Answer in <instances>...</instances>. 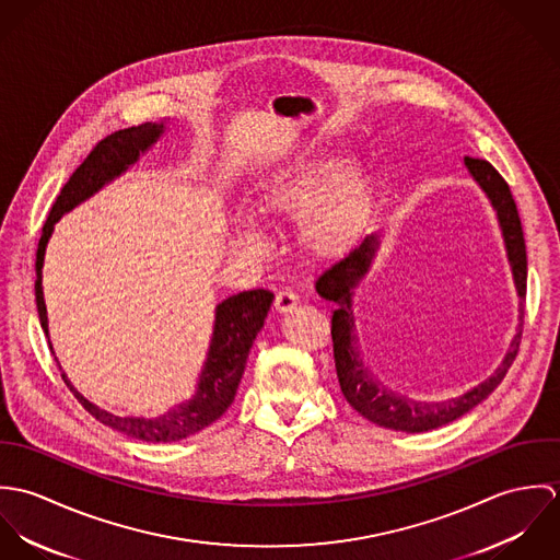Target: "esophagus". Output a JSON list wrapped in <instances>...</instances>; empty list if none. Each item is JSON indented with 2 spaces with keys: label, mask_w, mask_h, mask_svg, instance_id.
Masks as SVG:
<instances>
[{
  "label": "esophagus",
  "mask_w": 560,
  "mask_h": 560,
  "mask_svg": "<svg viewBox=\"0 0 560 560\" xmlns=\"http://www.w3.org/2000/svg\"><path fill=\"white\" fill-rule=\"evenodd\" d=\"M298 304H300V298L291 291V289H282V291H278L276 293V311L280 313V315H289V313H293L295 308H298Z\"/></svg>",
  "instance_id": "34e87169"
}]
</instances>
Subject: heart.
I'll list each match as a JSON object with an SVG mask.
<instances>
[{"mask_svg": "<svg viewBox=\"0 0 560 560\" xmlns=\"http://www.w3.org/2000/svg\"><path fill=\"white\" fill-rule=\"evenodd\" d=\"M256 205L273 218H298L304 245L319 256L345 252L362 233L373 207V178L364 165L338 151H306L273 167L256 187ZM237 235L260 240L258 226L243 218Z\"/></svg>", "mask_w": 560, "mask_h": 560, "instance_id": "heart-1", "label": "heart"}]
</instances>
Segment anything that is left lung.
<instances>
[{
  "label": "left lung",
  "instance_id": "left-lung-1",
  "mask_svg": "<svg viewBox=\"0 0 560 560\" xmlns=\"http://www.w3.org/2000/svg\"><path fill=\"white\" fill-rule=\"evenodd\" d=\"M464 163L495 211V220L513 273V284L520 298V331L513 336L498 369L485 382L453 399L418 400L388 388L386 384L380 382L377 375H373L371 366L364 362V353L360 351V340L355 334L353 289L371 267V260L380 247V233H369L366 237H362L340 260L329 265L315 282V289L320 298L336 304V308L331 311V342L336 375L345 399L371 422L393 431L422 433L462 418L498 388L520 349L526 300V245L517 207L509 185L491 163L470 158H466Z\"/></svg>",
  "mask_w": 560,
  "mask_h": 560
}]
</instances>
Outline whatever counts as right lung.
I'll return each mask as SVG.
<instances>
[{"mask_svg":"<svg viewBox=\"0 0 560 560\" xmlns=\"http://www.w3.org/2000/svg\"><path fill=\"white\" fill-rule=\"evenodd\" d=\"M165 122H144L140 127L122 129L105 140H101L94 151L83 160L80 167L73 172L69 183L62 187L58 200L51 207V213L43 226V235L36 249V308L38 319L45 336L49 338V319H47V306L43 295V265H45V252L47 243L54 235V226L60 222L62 215L80 207L88 198L98 194L105 185L122 176L131 165H136L142 155H147L165 133ZM273 293L265 289L243 291L233 298L222 300L215 306V320H213V334L207 349L205 364L200 369L196 393L191 399L183 400L174 405L172 409L163 411L155 418L144 416H116L107 409H101L92 400L85 399L80 390L71 384L67 373L62 371L58 358V366L62 371L65 384L71 388L75 399L103 424L112 427L114 431L129 435L133 440L142 442H178L185 440L209 424H213L235 400L241 377L245 371L247 353L254 345L256 334L262 329V323L267 319V313L271 308ZM51 353L54 345L49 340Z\"/></svg>","mask_w":560,"mask_h":560,"instance_id":"1","label":"right lung"}]
</instances>
